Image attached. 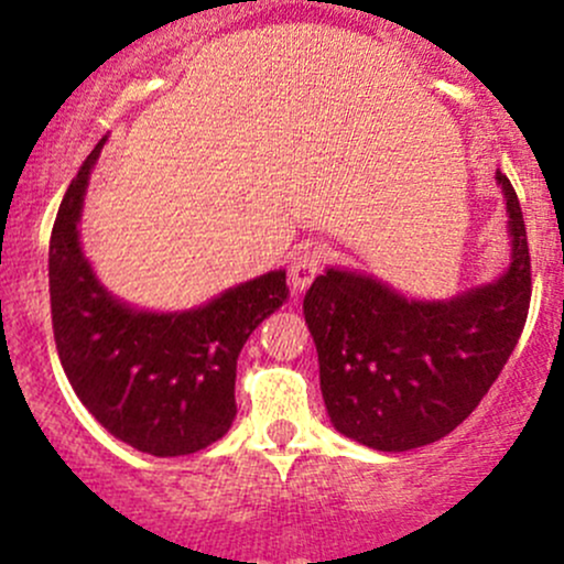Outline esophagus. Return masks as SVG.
<instances>
[{
	"label": "esophagus",
	"mask_w": 564,
	"mask_h": 564,
	"mask_svg": "<svg viewBox=\"0 0 564 564\" xmlns=\"http://www.w3.org/2000/svg\"><path fill=\"white\" fill-rule=\"evenodd\" d=\"M323 260H326V251H323L321 246H307V249H302L300 254L294 257V262H291V270H289L291 286L296 291L307 289L310 283L315 281V275L321 273Z\"/></svg>",
	"instance_id": "34e87169"
}]
</instances>
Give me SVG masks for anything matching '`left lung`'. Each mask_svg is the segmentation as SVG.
<instances>
[{"label": "left lung", "instance_id": "8db88e82", "mask_svg": "<svg viewBox=\"0 0 564 564\" xmlns=\"http://www.w3.org/2000/svg\"><path fill=\"white\" fill-rule=\"evenodd\" d=\"M507 198L511 262L498 281L445 302L405 300L371 275L328 268L304 294V321L336 432L377 451H411L456 430L507 366L530 307L520 200Z\"/></svg>", "mask_w": 564, "mask_h": 564}]
</instances>
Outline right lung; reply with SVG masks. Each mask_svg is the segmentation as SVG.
<instances>
[{"mask_svg": "<svg viewBox=\"0 0 564 564\" xmlns=\"http://www.w3.org/2000/svg\"><path fill=\"white\" fill-rule=\"evenodd\" d=\"M106 138L70 180L50 238V304L63 371L87 411L151 456H187L236 419L238 355L286 302V270L185 313H142L100 286L79 243L84 193Z\"/></svg>", "mask_w": 564, "mask_h": 564, "instance_id": "obj_1", "label": "right lung"}]
</instances>
